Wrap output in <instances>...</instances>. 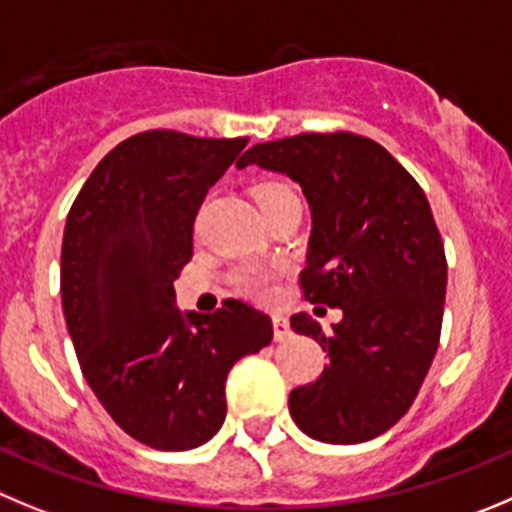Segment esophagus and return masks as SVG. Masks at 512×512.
<instances>
[{"mask_svg": "<svg viewBox=\"0 0 512 512\" xmlns=\"http://www.w3.org/2000/svg\"><path fill=\"white\" fill-rule=\"evenodd\" d=\"M272 333H275V341H285L290 336V323L285 315H272Z\"/></svg>", "mask_w": 512, "mask_h": 512, "instance_id": "34e87169", "label": "esophagus"}]
</instances>
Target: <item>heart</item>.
<instances>
[{
    "label": "heart",
    "instance_id": "1",
    "mask_svg": "<svg viewBox=\"0 0 512 512\" xmlns=\"http://www.w3.org/2000/svg\"><path fill=\"white\" fill-rule=\"evenodd\" d=\"M252 194H255V202L257 207H260L262 217H267L272 209L283 207V204L298 202L295 189L290 184H285V181H262V184H257L255 189H252ZM275 280H278V270L257 265L242 267V270L234 275L237 290L255 300L272 298V293H275Z\"/></svg>",
    "mask_w": 512,
    "mask_h": 512
}]
</instances>
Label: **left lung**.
<instances>
[{"instance_id":"8db88e82","label":"left lung","mask_w":512,"mask_h":512,"mask_svg":"<svg viewBox=\"0 0 512 512\" xmlns=\"http://www.w3.org/2000/svg\"><path fill=\"white\" fill-rule=\"evenodd\" d=\"M250 164L303 186L313 232L300 290L343 310L328 336L310 315L290 318L328 351L323 374L290 391V414L318 442L379 437L417 399L442 333L447 257L422 186L384 146L346 131L257 143L237 161Z\"/></svg>"}]
</instances>
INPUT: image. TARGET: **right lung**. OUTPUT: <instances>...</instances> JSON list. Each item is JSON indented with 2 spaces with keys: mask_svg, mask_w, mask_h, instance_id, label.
<instances>
[{
  "mask_svg": "<svg viewBox=\"0 0 512 512\" xmlns=\"http://www.w3.org/2000/svg\"><path fill=\"white\" fill-rule=\"evenodd\" d=\"M247 141L136 133L70 207L60 293L80 371L113 422L154 450L209 442L227 417L229 369L272 341L270 315L242 300L212 315L174 303L199 207Z\"/></svg>",
  "mask_w": 512,
  "mask_h": 512,
  "instance_id": "add662e5",
  "label": "right lung"
}]
</instances>
